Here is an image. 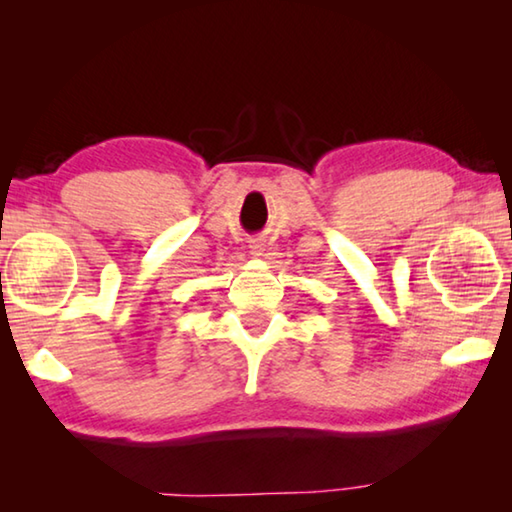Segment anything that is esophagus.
<instances>
[{
  "label": "esophagus",
  "instance_id": "esophagus-1",
  "mask_svg": "<svg viewBox=\"0 0 512 512\" xmlns=\"http://www.w3.org/2000/svg\"><path fill=\"white\" fill-rule=\"evenodd\" d=\"M250 253H253L255 257H259L264 253V241L262 239H255V241H250Z\"/></svg>",
  "mask_w": 512,
  "mask_h": 512
}]
</instances>
